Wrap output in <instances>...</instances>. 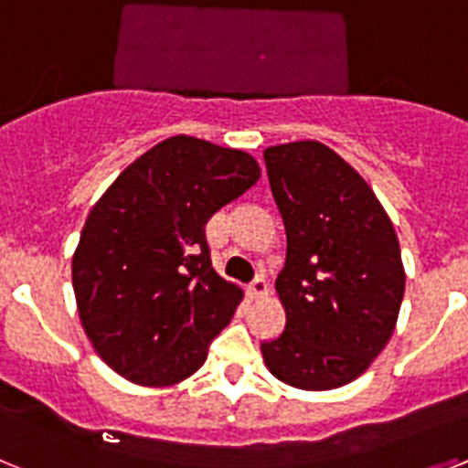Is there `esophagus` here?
I'll list each match as a JSON object with an SVG mask.
<instances>
[{"label": "esophagus", "mask_w": 468, "mask_h": 468, "mask_svg": "<svg viewBox=\"0 0 468 468\" xmlns=\"http://www.w3.org/2000/svg\"><path fill=\"white\" fill-rule=\"evenodd\" d=\"M248 295L255 297V300L267 295V279H264V276H255L253 283L248 285Z\"/></svg>", "instance_id": "34e87169"}]
</instances>
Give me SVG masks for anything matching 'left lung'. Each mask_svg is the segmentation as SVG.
I'll list each match as a JSON object with an SVG mask.
<instances>
[{
    "instance_id": "left-lung-1",
    "label": "left lung",
    "mask_w": 468,
    "mask_h": 468,
    "mask_svg": "<svg viewBox=\"0 0 468 468\" xmlns=\"http://www.w3.org/2000/svg\"><path fill=\"white\" fill-rule=\"evenodd\" d=\"M264 164L288 243L276 276L285 328L260 346L264 366L304 391L345 387L379 356L399 321V237L370 185L324 143L274 144Z\"/></svg>"
}]
</instances>
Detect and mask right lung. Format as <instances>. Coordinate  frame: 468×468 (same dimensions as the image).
I'll list each match as a JSON object with an SVG mask.
<instances>
[{"mask_svg": "<svg viewBox=\"0 0 468 468\" xmlns=\"http://www.w3.org/2000/svg\"><path fill=\"white\" fill-rule=\"evenodd\" d=\"M260 180L248 152L173 135L123 168L81 229L72 285L107 366L171 387L204 366L243 291L210 264L206 222Z\"/></svg>", "mask_w": 468, "mask_h": 468, "instance_id": "1", "label": "right lung"}]
</instances>
